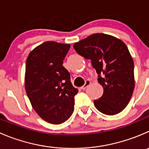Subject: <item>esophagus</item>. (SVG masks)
<instances>
[{"instance_id": "34e87169", "label": "esophagus", "mask_w": 149, "mask_h": 149, "mask_svg": "<svg viewBox=\"0 0 149 149\" xmlns=\"http://www.w3.org/2000/svg\"><path fill=\"white\" fill-rule=\"evenodd\" d=\"M90 84H91V81H89V80H86V81H85L84 85V86H82L81 87V89H85L86 87H87V86H89Z\"/></svg>"}]
</instances>
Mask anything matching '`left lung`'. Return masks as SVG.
<instances>
[{"label": "left lung", "instance_id": "1", "mask_svg": "<svg viewBox=\"0 0 149 149\" xmlns=\"http://www.w3.org/2000/svg\"><path fill=\"white\" fill-rule=\"evenodd\" d=\"M76 52L90 60L98 74L103 95L94 100L101 113L115 115L123 111L131 99L134 88V63L126 44L104 33H95L73 44Z\"/></svg>", "mask_w": 149, "mask_h": 149}]
</instances>
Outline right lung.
Masks as SVG:
<instances>
[{
  "label": "right lung",
  "instance_id": "obj_1",
  "mask_svg": "<svg viewBox=\"0 0 149 149\" xmlns=\"http://www.w3.org/2000/svg\"><path fill=\"white\" fill-rule=\"evenodd\" d=\"M70 47L47 41L32 50L26 60L24 87L32 107L41 119L54 125L70 117L79 92L63 65Z\"/></svg>",
  "mask_w": 149,
  "mask_h": 149
}]
</instances>
